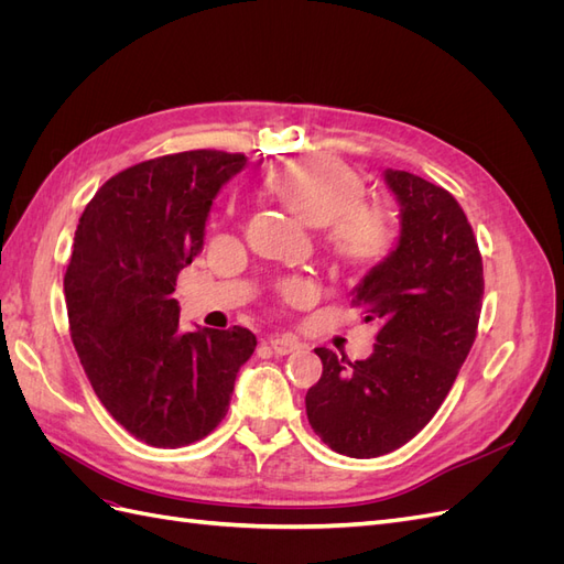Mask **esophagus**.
I'll return each instance as SVG.
<instances>
[{
  "label": "esophagus",
  "instance_id": "34e87169",
  "mask_svg": "<svg viewBox=\"0 0 564 564\" xmlns=\"http://www.w3.org/2000/svg\"><path fill=\"white\" fill-rule=\"evenodd\" d=\"M268 344L272 350H275V355H289L299 348V340L292 336H272Z\"/></svg>",
  "mask_w": 564,
  "mask_h": 564
}]
</instances>
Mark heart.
<instances>
[{"instance_id":"1","label":"heart","mask_w":564,"mask_h":564,"mask_svg":"<svg viewBox=\"0 0 564 564\" xmlns=\"http://www.w3.org/2000/svg\"><path fill=\"white\" fill-rule=\"evenodd\" d=\"M272 199L294 214L301 224L324 228V245L336 259L355 270L383 263L398 242V228L381 204L360 202L362 176L332 155H313L289 162L265 178ZM282 296L303 303L313 296L305 280L282 284Z\"/></svg>"}]
</instances>
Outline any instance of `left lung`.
I'll list each match as a JSON object with an SVG mask.
<instances>
[{
    "label": "left lung",
    "instance_id": "obj_1",
    "mask_svg": "<svg viewBox=\"0 0 564 564\" xmlns=\"http://www.w3.org/2000/svg\"><path fill=\"white\" fill-rule=\"evenodd\" d=\"M400 204V237L355 286L352 303L379 334L367 360L315 348L319 381L305 412L324 445L352 458L383 456L429 423L466 362L482 311V256L458 202L421 176L386 169Z\"/></svg>",
    "mask_w": 564,
    "mask_h": 564
}]
</instances>
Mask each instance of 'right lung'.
I'll use <instances>...</instances> for the list:
<instances>
[{
	"instance_id": "right-lung-1",
	"label": "right lung",
	"mask_w": 564,
	"mask_h": 564,
	"mask_svg": "<svg viewBox=\"0 0 564 564\" xmlns=\"http://www.w3.org/2000/svg\"><path fill=\"white\" fill-rule=\"evenodd\" d=\"M245 164L220 150L148 160L100 185L79 218L63 280L73 344L110 416L150 447L207 437L256 348L245 327L181 332L172 299L214 197Z\"/></svg>"
}]
</instances>
